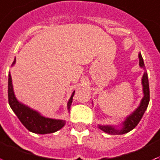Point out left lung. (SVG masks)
<instances>
[{
  "label": "left lung",
  "mask_w": 160,
  "mask_h": 160,
  "mask_svg": "<svg viewBox=\"0 0 160 160\" xmlns=\"http://www.w3.org/2000/svg\"><path fill=\"white\" fill-rule=\"evenodd\" d=\"M138 58H139V66L144 69V73H143L142 78L143 97L141 100V102L138 108H136V110L133 111L130 115L128 116L125 121L122 123V128H118L111 126V125H98V128L107 133L112 134V135H121V134L127 133V132L132 131L142 119V116L148 107V102H149V85H148V74L145 69L143 59H142V57L140 53H138Z\"/></svg>",
  "instance_id": "obj_1"
}]
</instances>
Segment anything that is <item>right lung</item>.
Listing matches in <instances>:
<instances>
[{
	"label": "right lung",
	"mask_w": 160,
	"mask_h": 160,
	"mask_svg": "<svg viewBox=\"0 0 160 160\" xmlns=\"http://www.w3.org/2000/svg\"><path fill=\"white\" fill-rule=\"evenodd\" d=\"M15 63L16 58H14L12 66H13ZM75 91H74L72 93L69 102L67 103V108L69 112L73 102V96L75 95ZM8 102L12 110L17 115L21 122L23 124V126L32 132L38 134L52 133L58 131L65 125L66 122L64 120L45 118L38 112L22 104V102H18L13 91L12 76L10 72L8 75Z\"/></svg>",
	"instance_id": "1"
}]
</instances>
